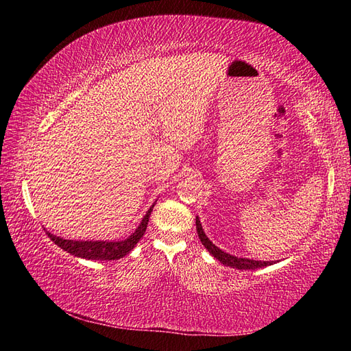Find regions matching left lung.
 Listing matches in <instances>:
<instances>
[{
    "label": "left lung",
    "instance_id": "left-lung-1",
    "mask_svg": "<svg viewBox=\"0 0 351 351\" xmlns=\"http://www.w3.org/2000/svg\"><path fill=\"white\" fill-rule=\"evenodd\" d=\"M197 232H198L201 243H203V245L206 246L207 251H209L213 255V257L221 261V263L226 265V266H230V268H237V269H257V268H263V266L271 265V261H258V260L241 258V257H235V255H230L228 252L221 251V249L217 247L209 239H207L198 217H197Z\"/></svg>",
    "mask_w": 351,
    "mask_h": 351
}]
</instances>
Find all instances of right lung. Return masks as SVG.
<instances>
[{
	"label": "right lung",
	"mask_w": 351,
	"mask_h": 351,
	"mask_svg": "<svg viewBox=\"0 0 351 351\" xmlns=\"http://www.w3.org/2000/svg\"><path fill=\"white\" fill-rule=\"evenodd\" d=\"M154 206V204H153ZM153 206L150 210L145 213V217L142 218L138 229L128 237L125 240L121 241H75V240H64L60 237H56L47 232V237L56 243L57 246H60L63 251L75 255V257L88 258V260H117L122 258L123 255H127L132 249L138 245V241L144 237L148 218L153 210Z\"/></svg>",
	"instance_id": "obj_1"
}]
</instances>
